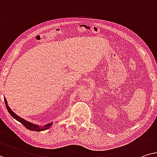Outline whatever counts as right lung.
<instances>
[{
  "label": "right lung",
  "mask_w": 157,
  "mask_h": 157,
  "mask_svg": "<svg viewBox=\"0 0 157 157\" xmlns=\"http://www.w3.org/2000/svg\"><path fill=\"white\" fill-rule=\"evenodd\" d=\"M4 101H5V104H6V108H7V109H8L9 113H10V115L13 116V118H15V120H17V121H19V122L22 123V125H24L25 128H27L28 130H34V131H43V130H47L48 128H50V126L51 125H53V123H51L46 124V125H45L41 126V125H34V124H33V123H31L28 122V121H25V119L20 118V116H18L16 115V114L14 113L13 111H12L10 107L8 106V102H7L6 98H4Z\"/></svg>",
  "instance_id": "add662e5"
}]
</instances>
